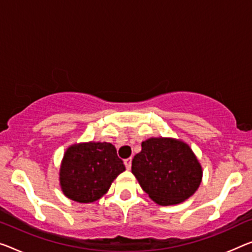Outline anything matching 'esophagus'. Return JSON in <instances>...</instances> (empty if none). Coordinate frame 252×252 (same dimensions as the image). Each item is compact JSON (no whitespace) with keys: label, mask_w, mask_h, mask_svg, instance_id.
Listing matches in <instances>:
<instances>
[{"label":"esophagus","mask_w":252,"mask_h":252,"mask_svg":"<svg viewBox=\"0 0 252 252\" xmlns=\"http://www.w3.org/2000/svg\"><path fill=\"white\" fill-rule=\"evenodd\" d=\"M124 163H125L126 169L129 170L130 166H131V158H126V160L124 161Z\"/></svg>","instance_id":"34e87169"}]
</instances>
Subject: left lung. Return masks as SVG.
<instances>
[{
	"label": "left lung",
	"instance_id": "1",
	"mask_svg": "<svg viewBox=\"0 0 252 252\" xmlns=\"http://www.w3.org/2000/svg\"><path fill=\"white\" fill-rule=\"evenodd\" d=\"M131 173L153 202L170 206L185 202L198 189L203 168L187 143L151 137L131 161Z\"/></svg>",
	"mask_w": 252,
	"mask_h": 252
}]
</instances>
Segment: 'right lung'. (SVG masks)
I'll return each mask as SVG.
<instances>
[{
  "mask_svg": "<svg viewBox=\"0 0 252 252\" xmlns=\"http://www.w3.org/2000/svg\"><path fill=\"white\" fill-rule=\"evenodd\" d=\"M125 170L111 143H77L64 153L60 168L61 189L74 202L94 203L109 190L113 181Z\"/></svg>",
  "mask_w": 252,
  "mask_h": 252,
  "instance_id": "right-lung-1",
  "label": "right lung"
}]
</instances>
